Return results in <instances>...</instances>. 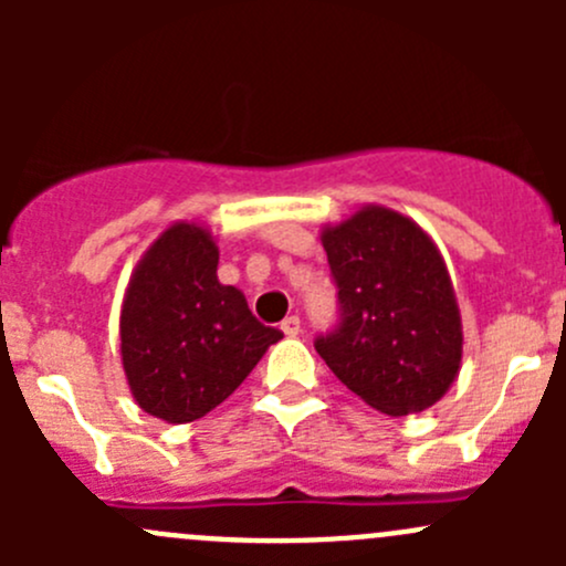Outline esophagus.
<instances>
[{"instance_id":"34e87169","label":"esophagus","mask_w":566,"mask_h":566,"mask_svg":"<svg viewBox=\"0 0 566 566\" xmlns=\"http://www.w3.org/2000/svg\"><path fill=\"white\" fill-rule=\"evenodd\" d=\"M282 331H284V336H298V334H301V317H298V315L284 317Z\"/></svg>"}]
</instances>
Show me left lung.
<instances>
[{"instance_id": "1", "label": "left lung", "mask_w": 566, "mask_h": 566, "mask_svg": "<svg viewBox=\"0 0 566 566\" xmlns=\"http://www.w3.org/2000/svg\"><path fill=\"white\" fill-rule=\"evenodd\" d=\"M319 241L339 287L342 323L315 350L380 413L432 408L462 364L460 306L436 241L384 205L323 227Z\"/></svg>"}]
</instances>
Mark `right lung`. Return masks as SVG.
I'll use <instances>...</instances> for the list:
<instances>
[{
	"label": "right lung",
	"mask_w": 566,
	"mask_h": 566,
	"mask_svg": "<svg viewBox=\"0 0 566 566\" xmlns=\"http://www.w3.org/2000/svg\"><path fill=\"white\" fill-rule=\"evenodd\" d=\"M210 230L175 221L130 273L119 310L125 380L145 413L188 424L224 402L282 331L251 315L247 295L221 284Z\"/></svg>",
	"instance_id": "right-lung-1"
}]
</instances>
